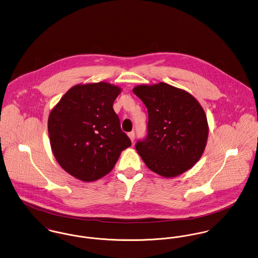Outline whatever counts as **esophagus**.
Masks as SVG:
<instances>
[{
    "label": "esophagus",
    "instance_id": "esophagus-1",
    "mask_svg": "<svg viewBox=\"0 0 258 258\" xmlns=\"http://www.w3.org/2000/svg\"><path fill=\"white\" fill-rule=\"evenodd\" d=\"M127 136H128L130 139L132 140V142H134L135 138H136V134H135V132H131V133H128V134H127Z\"/></svg>",
    "mask_w": 258,
    "mask_h": 258
}]
</instances>
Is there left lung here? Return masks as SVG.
I'll return each instance as SVG.
<instances>
[{
	"label": "left lung",
	"mask_w": 258,
	"mask_h": 258,
	"mask_svg": "<svg viewBox=\"0 0 258 258\" xmlns=\"http://www.w3.org/2000/svg\"><path fill=\"white\" fill-rule=\"evenodd\" d=\"M133 91L148 111L147 136L136 145L145 165L165 178L192 168L204 152L209 132L199 101L164 82L138 85Z\"/></svg>",
	"instance_id": "left-lung-1"
}]
</instances>
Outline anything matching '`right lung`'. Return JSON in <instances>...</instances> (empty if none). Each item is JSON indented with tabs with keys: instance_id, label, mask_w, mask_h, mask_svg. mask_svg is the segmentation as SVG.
<instances>
[{
	"instance_id": "add662e5",
	"label": "right lung",
	"mask_w": 258,
	"mask_h": 258,
	"mask_svg": "<svg viewBox=\"0 0 258 258\" xmlns=\"http://www.w3.org/2000/svg\"><path fill=\"white\" fill-rule=\"evenodd\" d=\"M120 91L119 86L104 81L78 84L51 111V148L59 166L73 177L83 181L99 179L132 145L113 109Z\"/></svg>"
}]
</instances>
